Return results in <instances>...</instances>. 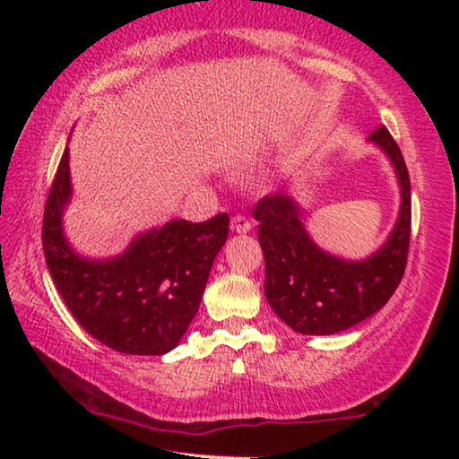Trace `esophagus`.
Segmentation results:
<instances>
[{"mask_svg": "<svg viewBox=\"0 0 459 459\" xmlns=\"http://www.w3.org/2000/svg\"><path fill=\"white\" fill-rule=\"evenodd\" d=\"M230 229L238 232V235H245V232L251 230V221H248L243 214H235L230 219Z\"/></svg>", "mask_w": 459, "mask_h": 459, "instance_id": "obj_1", "label": "esophagus"}]
</instances>
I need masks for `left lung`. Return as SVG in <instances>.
Here are the masks:
<instances>
[{"mask_svg":"<svg viewBox=\"0 0 459 459\" xmlns=\"http://www.w3.org/2000/svg\"><path fill=\"white\" fill-rule=\"evenodd\" d=\"M368 142L386 153L397 174L401 208L385 245L360 261L324 251L309 237L301 208L277 192L253 208L265 257V298L293 332L330 336L367 320L397 290L407 265L411 237V182L399 145L385 126Z\"/></svg>","mask_w":459,"mask_h":459,"instance_id":"1","label":"left lung"}]
</instances>
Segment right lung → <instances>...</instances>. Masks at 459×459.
Segmentation results:
<instances>
[{
  "label": "right lung",
  "mask_w": 459,
  "mask_h": 459,
  "mask_svg": "<svg viewBox=\"0 0 459 459\" xmlns=\"http://www.w3.org/2000/svg\"><path fill=\"white\" fill-rule=\"evenodd\" d=\"M73 198L68 147L46 200V265L74 320L113 351L161 356L174 351L198 312L216 255L227 243L229 214L206 222L169 221L137 235L117 257L87 259L62 229Z\"/></svg>",
  "instance_id": "right-lung-1"
}]
</instances>
